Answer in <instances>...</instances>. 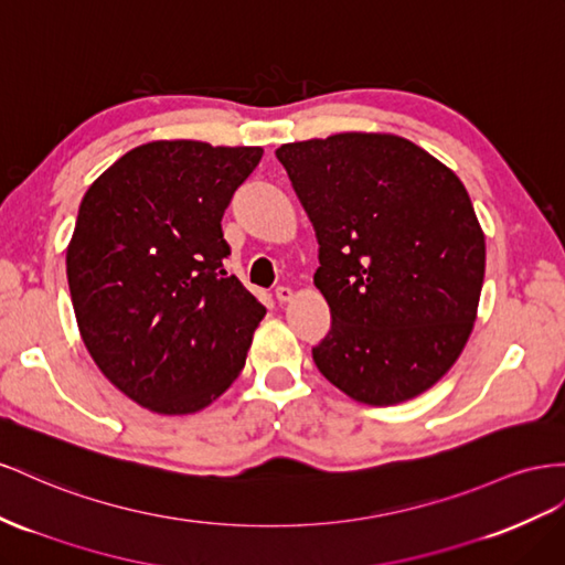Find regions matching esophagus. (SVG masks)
Listing matches in <instances>:
<instances>
[{
  "label": "esophagus",
  "mask_w": 565,
  "mask_h": 565,
  "mask_svg": "<svg viewBox=\"0 0 565 565\" xmlns=\"http://www.w3.org/2000/svg\"><path fill=\"white\" fill-rule=\"evenodd\" d=\"M292 287H287V285H278L276 287V299L278 301H289V299H292Z\"/></svg>",
  "instance_id": "obj_1"
}]
</instances>
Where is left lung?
Listing matches in <instances>:
<instances>
[{
	"label": "left lung",
	"instance_id": "8db88e82",
	"mask_svg": "<svg viewBox=\"0 0 565 565\" xmlns=\"http://www.w3.org/2000/svg\"><path fill=\"white\" fill-rule=\"evenodd\" d=\"M278 161L318 239L330 330L313 361L356 402L392 406L433 387L476 323L484 235L463 182L396 135L282 145Z\"/></svg>",
	"mask_w": 565,
	"mask_h": 565
}]
</instances>
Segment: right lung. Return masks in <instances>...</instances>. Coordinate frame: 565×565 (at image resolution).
Instances as JSON below:
<instances>
[{
	"label": "right lung",
	"instance_id": "add662e5",
	"mask_svg": "<svg viewBox=\"0 0 565 565\" xmlns=\"http://www.w3.org/2000/svg\"><path fill=\"white\" fill-rule=\"evenodd\" d=\"M262 147L149 142L81 202L66 276L99 371L157 414H194L245 369L266 307L223 262L221 218Z\"/></svg>",
	"mask_w": 565,
	"mask_h": 565
}]
</instances>
